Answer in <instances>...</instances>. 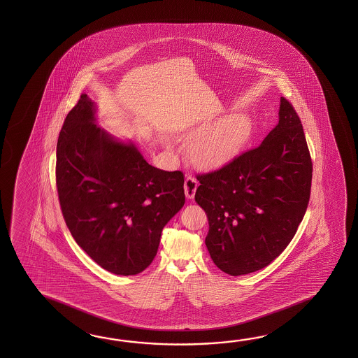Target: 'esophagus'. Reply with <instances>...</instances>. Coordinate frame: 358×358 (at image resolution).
<instances>
[{"instance_id": "obj_1", "label": "esophagus", "mask_w": 358, "mask_h": 358, "mask_svg": "<svg viewBox=\"0 0 358 358\" xmlns=\"http://www.w3.org/2000/svg\"><path fill=\"white\" fill-rule=\"evenodd\" d=\"M198 182L193 176H187L184 180V192L187 198H193L197 190Z\"/></svg>"}]
</instances>
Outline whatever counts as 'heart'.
Instances as JSON below:
<instances>
[{"mask_svg":"<svg viewBox=\"0 0 358 358\" xmlns=\"http://www.w3.org/2000/svg\"><path fill=\"white\" fill-rule=\"evenodd\" d=\"M252 136L251 119L231 114L203 130L192 145V156L201 166H216L239 152Z\"/></svg>","mask_w":358,"mask_h":358,"instance_id":"b5f03b06","label":"heart"}]
</instances>
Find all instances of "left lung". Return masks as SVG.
<instances>
[{"label": "left lung", "mask_w": 358, "mask_h": 358, "mask_svg": "<svg viewBox=\"0 0 358 358\" xmlns=\"http://www.w3.org/2000/svg\"><path fill=\"white\" fill-rule=\"evenodd\" d=\"M197 180L213 264L231 276L271 264L296 234L311 193V156L289 101L280 99L279 122L259 147Z\"/></svg>", "instance_id": "1"}]
</instances>
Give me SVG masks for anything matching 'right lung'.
Wrapping results in <instances>:
<instances>
[{
  "label": "right lung",
  "instance_id": "obj_1",
  "mask_svg": "<svg viewBox=\"0 0 358 358\" xmlns=\"http://www.w3.org/2000/svg\"><path fill=\"white\" fill-rule=\"evenodd\" d=\"M83 93L61 128L56 185L64 220L78 245L116 275L142 273L161 231L185 202L182 171L153 168L131 142L96 124Z\"/></svg>",
  "mask_w": 358,
  "mask_h": 358
}]
</instances>
